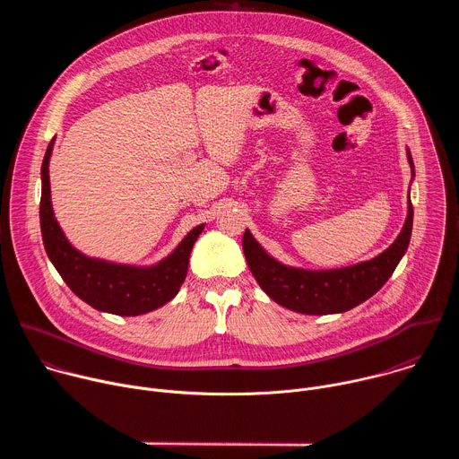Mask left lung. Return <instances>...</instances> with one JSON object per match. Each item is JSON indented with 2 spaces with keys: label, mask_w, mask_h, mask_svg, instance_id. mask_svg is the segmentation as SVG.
I'll return each instance as SVG.
<instances>
[{
  "label": "left lung",
  "mask_w": 459,
  "mask_h": 459,
  "mask_svg": "<svg viewBox=\"0 0 459 459\" xmlns=\"http://www.w3.org/2000/svg\"><path fill=\"white\" fill-rule=\"evenodd\" d=\"M407 160L414 178V161L409 149ZM412 218L414 211L409 195L407 220L394 243L376 257L351 267L310 271L283 265L254 239L248 229L243 234V252L257 285L278 305L312 316L340 314L367 301L386 283L407 252Z\"/></svg>",
  "instance_id": "left-lung-1"
}]
</instances>
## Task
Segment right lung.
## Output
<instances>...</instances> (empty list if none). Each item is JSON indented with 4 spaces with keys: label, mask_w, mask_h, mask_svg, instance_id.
I'll list each match as a JSON object with an SVG mask.
<instances>
[{
    "label": "right lung",
    "mask_w": 459,
    "mask_h": 459,
    "mask_svg": "<svg viewBox=\"0 0 459 459\" xmlns=\"http://www.w3.org/2000/svg\"><path fill=\"white\" fill-rule=\"evenodd\" d=\"M52 147L54 140L48 143L41 165L39 223L47 255L63 281L96 310L116 316H140L169 303L185 281L190 250L205 225L194 227L167 257L149 267L123 265L85 255L65 238L54 218L48 178Z\"/></svg>",
    "instance_id": "obj_1"
}]
</instances>
